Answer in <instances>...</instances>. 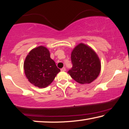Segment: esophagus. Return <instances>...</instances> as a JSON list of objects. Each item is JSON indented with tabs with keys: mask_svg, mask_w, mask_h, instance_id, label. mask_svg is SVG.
<instances>
[{
	"mask_svg": "<svg viewBox=\"0 0 129 129\" xmlns=\"http://www.w3.org/2000/svg\"><path fill=\"white\" fill-rule=\"evenodd\" d=\"M61 71H63V72L66 71V68H65L64 67H63V68H61Z\"/></svg>",
	"mask_w": 129,
	"mask_h": 129,
	"instance_id": "esophagus-1",
	"label": "esophagus"
}]
</instances>
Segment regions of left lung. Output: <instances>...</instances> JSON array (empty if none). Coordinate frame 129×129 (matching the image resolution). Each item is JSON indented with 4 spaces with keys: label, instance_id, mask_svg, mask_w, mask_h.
Returning <instances> with one entry per match:
<instances>
[{
    "label": "left lung",
    "instance_id": "left-lung-1",
    "mask_svg": "<svg viewBox=\"0 0 129 129\" xmlns=\"http://www.w3.org/2000/svg\"><path fill=\"white\" fill-rule=\"evenodd\" d=\"M72 68L68 71L72 78L81 84L90 83L99 75L101 63L98 54L90 47L80 43L71 54Z\"/></svg>",
    "mask_w": 129,
    "mask_h": 129
}]
</instances>
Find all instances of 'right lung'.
Returning a JSON list of instances; mask_svg holds the SVG:
<instances>
[{
    "mask_svg": "<svg viewBox=\"0 0 129 129\" xmlns=\"http://www.w3.org/2000/svg\"><path fill=\"white\" fill-rule=\"evenodd\" d=\"M23 68L29 82L39 88L46 87L50 84L60 72L50 58L48 49L43 46L36 47L29 53Z\"/></svg>",
    "mask_w": 129,
    "mask_h": 129,
    "instance_id": "right-lung-1",
    "label": "right lung"
}]
</instances>
